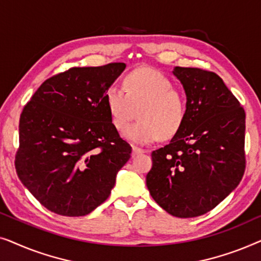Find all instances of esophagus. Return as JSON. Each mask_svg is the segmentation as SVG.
I'll return each instance as SVG.
<instances>
[{"label": "esophagus", "instance_id": "obj_1", "mask_svg": "<svg viewBox=\"0 0 261 261\" xmlns=\"http://www.w3.org/2000/svg\"><path fill=\"white\" fill-rule=\"evenodd\" d=\"M141 153H146L145 149H142L140 147H137V146H133V147H132V155H133V156L138 155V154H141Z\"/></svg>", "mask_w": 261, "mask_h": 261}]
</instances>
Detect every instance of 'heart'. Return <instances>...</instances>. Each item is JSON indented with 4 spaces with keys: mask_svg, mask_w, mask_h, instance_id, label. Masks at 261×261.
Listing matches in <instances>:
<instances>
[{
    "mask_svg": "<svg viewBox=\"0 0 261 261\" xmlns=\"http://www.w3.org/2000/svg\"><path fill=\"white\" fill-rule=\"evenodd\" d=\"M124 89L112 85L105 101L116 129H123L140 108V121L123 132L126 140L139 145L171 138L179 130L187 114L184 95L173 88L169 78L152 69L135 70L124 78Z\"/></svg>",
    "mask_w": 261,
    "mask_h": 261,
    "instance_id": "heart-1",
    "label": "heart"
}]
</instances>
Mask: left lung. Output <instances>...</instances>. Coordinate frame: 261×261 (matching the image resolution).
<instances>
[{
	"mask_svg": "<svg viewBox=\"0 0 261 261\" xmlns=\"http://www.w3.org/2000/svg\"><path fill=\"white\" fill-rule=\"evenodd\" d=\"M187 95L179 130L152 152L146 185L172 216L188 219L215 208L245 172V110L216 73L176 66Z\"/></svg>",
	"mask_w": 261,
	"mask_h": 261,
	"instance_id": "left-lung-1",
	"label": "left lung"
}]
</instances>
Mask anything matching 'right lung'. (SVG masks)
<instances>
[{"label": "right lung", "instance_id": "add662e5", "mask_svg": "<svg viewBox=\"0 0 261 261\" xmlns=\"http://www.w3.org/2000/svg\"><path fill=\"white\" fill-rule=\"evenodd\" d=\"M124 63L72 67L42 83L20 116L15 169L49 212L84 216L109 197L132 147L112 122L105 94Z\"/></svg>", "mask_w": 261, "mask_h": 261}]
</instances>
